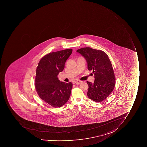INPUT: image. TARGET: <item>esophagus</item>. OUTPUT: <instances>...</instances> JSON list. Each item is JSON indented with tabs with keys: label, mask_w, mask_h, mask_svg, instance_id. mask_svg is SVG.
<instances>
[{
	"label": "esophagus",
	"mask_w": 147,
	"mask_h": 147,
	"mask_svg": "<svg viewBox=\"0 0 147 147\" xmlns=\"http://www.w3.org/2000/svg\"><path fill=\"white\" fill-rule=\"evenodd\" d=\"M75 82L76 84H80V83L82 82V81H81V80H76Z\"/></svg>",
	"instance_id": "34e87169"
}]
</instances>
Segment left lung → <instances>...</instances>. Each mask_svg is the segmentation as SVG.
I'll return each instance as SVG.
<instances>
[{"instance_id":"1","label":"left lung","mask_w":147,"mask_h":147,"mask_svg":"<svg viewBox=\"0 0 147 147\" xmlns=\"http://www.w3.org/2000/svg\"><path fill=\"white\" fill-rule=\"evenodd\" d=\"M87 62L88 69L94 75V83L87 82L89 85L88 97L94 102H101L113 90L115 78L112 63L107 55L102 50L90 47L78 50Z\"/></svg>"}]
</instances>
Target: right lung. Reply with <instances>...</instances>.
<instances>
[{
    "mask_svg": "<svg viewBox=\"0 0 147 147\" xmlns=\"http://www.w3.org/2000/svg\"><path fill=\"white\" fill-rule=\"evenodd\" d=\"M72 52V49H67L50 53L41 58L37 67L36 90L41 99L53 107L63 106L69 99L72 83L60 82L57 75Z\"/></svg>",
    "mask_w": 147,
    "mask_h": 147,
    "instance_id": "obj_1",
    "label": "right lung"
}]
</instances>
